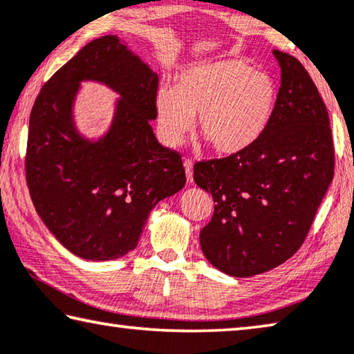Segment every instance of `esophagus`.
<instances>
[{
	"mask_svg": "<svg viewBox=\"0 0 354 354\" xmlns=\"http://www.w3.org/2000/svg\"><path fill=\"white\" fill-rule=\"evenodd\" d=\"M184 168H186V175H187V183L192 184L194 183V162L186 159L184 160Z\"/></svg>",
	"mask_w": 354,
	"mask_h": 354,
	"instance_id": "obj_1",
	"label": "esophagus"
}]
</instances>
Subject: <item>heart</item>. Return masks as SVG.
<instances>
[{
	"label": "heart",
	"instance_id": "obj_1",
	"mask_svg": "<svg viewBox=\"0 0 354 354\" xmlns=\"http://www.w3.org/2000/svg\"><path fill=\"white\" fill-rule=\"evenodd\" d=\"M154 100L168 147H179L198 116L200 132L212 148L230 156L250 148L265 133L276 111L277 85L268 72L223 58L183 69L175 86L157 88Z\"/></svg>",
	"mask_w": 354,
	"mask_h": 354
}]
</instances>
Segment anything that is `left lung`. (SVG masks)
I'll return each mask as SVG.
<instances>
[{
    "label": "left lung",
    "mask_w": 354,
    "mask_h": 354,
    "mask_svg": "<svg viewBox=\"0 0 354 354\" xmlns=\"http://www.w3.org/2000/svg\"><path fill=\"white\" fill-rule=\"evenodd\" d=\"M272 53L280 88L265 133L238 154L194 167L195 184L216 203L200 232L201 250L233 277L266 272L295 255L334 176L326 105L295 56Z\"/></svg>",
    "instance_id": "1"
}]
</instances>
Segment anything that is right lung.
<instances>
[{
    "label": "right lung",
    "mask_w": 354,
    "mask_h": 354,
    "mask_svg": "<svg viewBox=\"0 0 354 354\" xmlns=\"http://www.w3.org/2000/svg\"><path fill=\"white\" fill-rule=\"evenodd\" d=\"M83 81L118 94L100 138L75 122ZM159 75L118 36L86 44L42 86L30 116L26 183L41 221L72 254L109 261L137 248L153 207L186 184L181 156L151 127Z\"/></svg>",
    "instance_id": "add662e5"
}]
</instances>
